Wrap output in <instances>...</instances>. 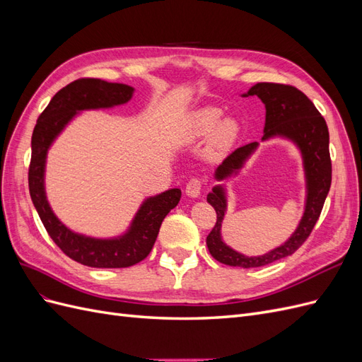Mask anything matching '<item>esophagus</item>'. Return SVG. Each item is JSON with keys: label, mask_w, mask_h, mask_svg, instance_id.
<instances>
[{"label": "esophagus", "mask_w": 362, "mask_h": 362, "mask_svg": "<svg viewBox=\"0 0 362 362\" xmlns=\"http://www.w3.org/2000/svg\"><path fill=\"white\" fill-rule=\"evenodd\" d=\"M202 192V181L199 178H192L185 185V194L189 198H199Z\"/></svg>", "instance_id": "1"}]
</instances>
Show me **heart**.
Segmentation results:
<instances>
[{
    "label": "heart",
    "instance_id": "heart-1",
    "mask_svg": "<svg viewBox=\"0 0 362 362\" xmlns=\"http://www.w3.org/2000/svg\"><path fill=\"white\" fill-rule=\"evenodd\" d=\"M221 108L206 105L192 112L181 127V139L187 144H193L206 136L208 152L211 157H218L231 148L240 136V124L234 117H223Z\"/></svg>",
    "mask_w": 362,
    "mask_h": 362
}]
</instances>
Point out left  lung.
<instances>
[{
    "mask_svg": "<svg viewBox=\"0 0 362 362\" xmlns=\"http://www.w3.org/2000/svg\"><path fill=\"white\" fill-rule=\"evenodd\" d=\"M258 96L266 107V124L262 141L275 137L287 139L300 151L305 172V211L296 231L287 242L264 255L247 257L229 247L222 238V222L228 199L223 184H217L206 194V201L217 214V222L206 237V246L214 259L233 267H261L286 258L298 250L319 221L325 199L331 189L332 164L329 156V131L326 120L305 93L293 86L257 83L242 96ZM258 148V141L235 149L214 172L216 181H225L243 169L245 163Z\"/></svg>",
    "mask_w": 362,
    "mask_h": 362,
    "instance_id": "1",
    "label": "left lung"
}]
</instances>
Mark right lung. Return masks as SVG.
<instances>
[{"label": "right lung", "instance_id": "right-lung-1", "mask_svg": "<svg viewBox=\"0 0 362 362\" xmlns=\"http://www.w3.org/2000/svg\"><path fill=\"white\" fill-rule=\"evenodd\" d=\"M133 93L134 87L120 83H107L98 78L72 81L52 96L33 131L28 169L31 201L54 243L69 258L89 267L122 269L145 259L156 243L163 218L181 199L180 189L149 196L141 202L127 231L112 238L74 233L51 210L45 192V166L54 140L80 112L127 104Z\"/></svg>", "mask_w": 362, "mask_h": 362}]
</instances>
